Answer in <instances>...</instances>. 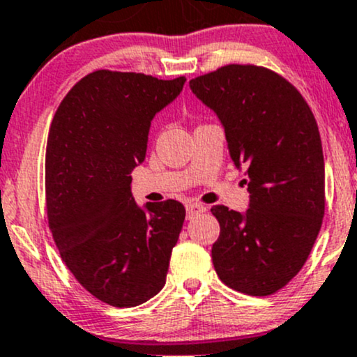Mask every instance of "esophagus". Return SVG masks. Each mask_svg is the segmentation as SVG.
I'll use <instances>...</instances> for the list:
<instances>
[{
	"mask_svg": "<svg viewBox=\"0 0 357 357\" xmlns=\"http://www.w3.org/2000/svg\"><path fill=\"white\" fill-rule=\"evenodd\" d=\"M205 210H206L205 205H199V203H188V205H186L188 220H191L193 217H197L198 213H203Z\"/></svg>",
	"mask_w": 357,
	"mask_h": 357,
	"instance_id": "esophagus-1",
	"label": "esophagus"
}]
</instances>
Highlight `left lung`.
<instances>
[{"instance_id": "obj_1", "label": "left lung", "mask_w": 357, "mask_h": 357, "mask_svg": "<svg viewBox=\"0 0 357 357\" xmlns=\"http://www.w3.org/2000/svg\"><path fill=\"white\" fill-rule=\"evenodd\" d=\"M190 88L217 113L230 158L248 174L245 213L211 208L220 223L215 271L236 291L273 295L303 268L322 227L325 167L315 116L295 86L259 66H223Z\"/></svg>"}]
</instances>
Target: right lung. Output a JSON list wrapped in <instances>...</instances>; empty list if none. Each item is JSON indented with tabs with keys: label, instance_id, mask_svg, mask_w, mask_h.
Here are the masks:
<instances>
[{
	"label": "right lung",
	"instance_id": "right-lung-1",
	"mask_svg": "<svg viewBox=\"0 0 357 357\" xmlns=\"http://www.w3.org/2000/svg\"><path fill=\"white\" fill-rule=\"evenodd\" d=\"M186 77L95 70L66 95L49 130L47 217L62 261L112 307H137L166 283L186 210L176 199L140 208L130 191L151 121Z\"/></svg>",
	"mask_w": 357,
	"mask_h": 357
}]
</instances>
